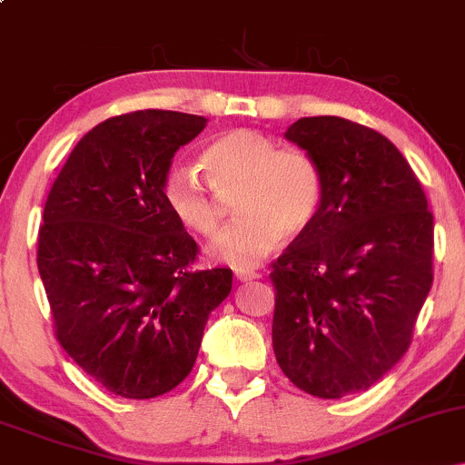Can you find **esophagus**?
<instances>
[{
    "mask_svg": "<svg viewBox=\"0 0 465 465\" xmlns=\"http://www.w3.org/2000/svg\"><path fill=\"white\" fill-rule=\"evenodd\" d=\"M258 277H260L258 271H242V269L236 271L238 282H251V280H258Z\"/></svg>",
    "mask_w": 465,
    "mask_h": 465,
    "instance_id": "1",
    "label": "esophagus"
}]
</instances>
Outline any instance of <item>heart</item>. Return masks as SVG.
<instances>
[{"mask_svg":"<svg viewBox=\"0 0 465 465\" xmlns=\"http://www.w3.org/2000/svg\"><path fill=\"white\" fill-rule=\"evenodd\" d=\"M201 165H174L163 179V201L181 227L203 240L225 229L227 203L242 218L214 255L236 269H251L273 253L282 236L302 238L317 225L325 201L319 163L300 148H280L255 129L218 135L203 148Z\"/></svg>","mask_w":465,"mask_h":465,"instance_id":"b5f03b06","label":"heart"}]
</instances>
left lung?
Segmentation results:
<instances>
[{"label":"left lung","instance_id":"1","mask_svg":"<svg viewBox=\"0 0 465 465\" xmlns=\"http://www.w3.org/2000/svg\"><path fill=\"white\" fill-rule=\"evenodd\" d=\"M286 140L319 163L322 216L271 262L273 351L288 381L336 400L402 359L433 286V212L402 153L345 117H302Z\"/></svg>","mask_w":465,"mask_h":465}]
</instances>
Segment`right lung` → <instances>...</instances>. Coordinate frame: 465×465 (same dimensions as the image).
Instances as JSON below:
<instances>
[{"mask_svg": "<svg viewBox=\"0 0 465 465\" xmlns=\"http://www.w3.org/2000/svg\"><path fill=\"white\" fill-rule=\"evenodd\" d=\"M201 115L146 109L100 122L52 183L36 266L61 348L111 393L173 391L194 367L229 269H194L199 244L170 214L163 179Z\"/></svg>", "mask_w": 465, "mask_h": 465, "instance_id": "add662e5", "label": "right lung"}]
</instances>
